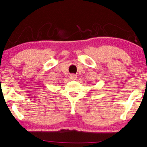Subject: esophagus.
I'll return each mask as SVG.
<instances>
[{
  "mask_svg": "<svg viewBox=\"0 0 147 147\" xmlns=\"http://www.w3.org/2000/svg\"><path fill=\"white\" fill-rule=\"evenodd\" d=\"M70 78H71V80H76V78H77V76L75 75V74H71V75L70 76Z\"/></svg>",
  "mask_w": 147,
  "mask_h": 147,
  "instance_id": "34e87169",
  "label": "esophagus"
}]
</instances>
